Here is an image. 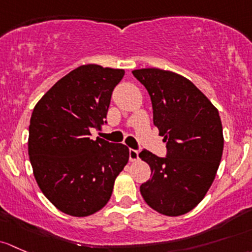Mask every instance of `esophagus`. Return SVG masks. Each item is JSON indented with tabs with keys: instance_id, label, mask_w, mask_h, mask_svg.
<instances>
[{
	"instance_id": "obj_1",
	"label": "esophagus",
	"mask_w": 252,
	"mask_h": 252,
	"mask_svg": "<svg viewBox=\"0 0 252 252\" xmlns=\"http://www.w3.org/2000/svg\"><path fill=\"white\" fill-rule=\"evenodd\" d=\"M128 153H129V161H137V160L139 159V152L138 150H136V149H129L128 150Z\"/></svg>"
}]
</instances>
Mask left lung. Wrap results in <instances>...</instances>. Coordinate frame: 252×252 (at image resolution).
<instances>
[{
    "label": "left lung",
    "instance_id": "obj_1",
    "mask_svg": "<svg viewBox=\"0 0 252 252\" xmlns=\"http://www.w3.org/2000/svg\"><path fill=\"white\" fill-rule=\"evenodd\" d=\"M132 74L149 93L153 121L167 149L165 158L145 149L139 153L152 170L141 194L160 214L184 215L203 200L221 161L219 110L193 82L176 72L149 68Z\"/></svg>",
    "mask_w": 252,
    "mask_h": 252
}]
</instances>
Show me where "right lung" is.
<instances>
[{
  "instance_id": "right-lung-1",
  "label": "right lung",
  "mask_w": 252,
  "mask_h": 252,
  "mask_svg": "<svg viewBox=\"0 0 252 252\" xmlns=\"http://www.w3.org/2000/svg\"><path fill=\"white\" fill-rule=\"evenodd\" d=\"M123 69L81 65L62 77L33 108L29 157L46 198L64 214L85 217L105 206L128 161V148L91 129L107 124L111 94Z\"/></svg>"
}]
</instances>
